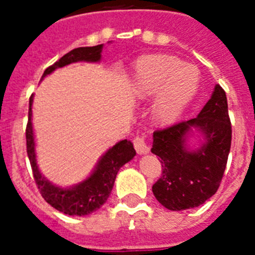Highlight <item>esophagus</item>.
Instances as JSON below:
<instances>
[{"label":"esophagus","mask_w":255,"mask_h":255,"mask_svg":"<svg viewBox=\"0 0 255 255\" xmlns=\"http://www.w3.org/2000/svg\"><path fill=\"white\" fill-rule=\"evenodd\" d=\"M134 147L135 150L138 152V154H147V153H149V147H148L147 140H145L144 135H138L134 139Z\"/></svg>","instance_id":"1"}]
</instances>
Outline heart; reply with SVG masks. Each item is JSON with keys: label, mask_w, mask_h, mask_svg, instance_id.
<instances>
[{"label": "heart", "mask_w": 255, "mask_h": 255, "mask_svg": "<svg viewBox=\"0 0 255 255\" xmlns=\"http://www.w3.org/2000/svg\"><path fill=\"white\" fill-rule=\"evenodd\" d=\"M199 71L170 55L143 57L136 65L134 91L141 98L157 94L153 112L161 124H172L194 98Z\"/></svg>", "instance_id": "obj_1"}]
</instances>
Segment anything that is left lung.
Here are the masks:
<instances>
[{
    "mask_svg": "<svg viewBox=\"0 0 255 255\" xmlns=\"http://www.w3.org/2000/svg\"><path fill=\"white\" fill-rule=\"evenodd\" d=\"M194 131L204 140L190 150L186 141ZM231 135L226 93L220 85L195 119L155 130L152 153L162 163L161 177L152 186L155 199L170 211H184L215 195L226 168Z\"/></svg>",
    "mask_w": 255,
    "mask_h": 255,
    "instance_id": "left-lung-1",
    "label": "left lung"
}]
</instances>
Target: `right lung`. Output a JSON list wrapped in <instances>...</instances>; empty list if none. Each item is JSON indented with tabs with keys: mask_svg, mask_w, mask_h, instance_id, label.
Listing matches in <instances>:
<instances>
[{
	"mask_svg": "<svg viewBox=\"0 0 255 255\" xmlns=\"http://www.w3.org/2000/svg\"><path fill=\"white\" fill-rule=\"evenodd\" d=\"M103 44L94 47H79L70 51L60 58L57 62L44 70L42 79L48 74L53 73L58 67L66 65L85 61V62H100ZM31 105H33V94L29 100V120L26 125V152L30 161L33 176L35 184L39 189L40 194L47 203L53 208L69 216H85L91 215L92 212L100 209L111 194L114 188L115 179L124 164L134 158L136 154L134 145L130 140L119 141L114 147L110 148L97 163L96 168L91 173V176L84 181L79 182L71 188H60L53 185L40 173L35 158V141L31 124Z\"/></svg>",
	"mask_w": 255,
	"mask_h": 255,
	"instance_id": "obj_1",
	"label": "right lung"
}]
</instances>
